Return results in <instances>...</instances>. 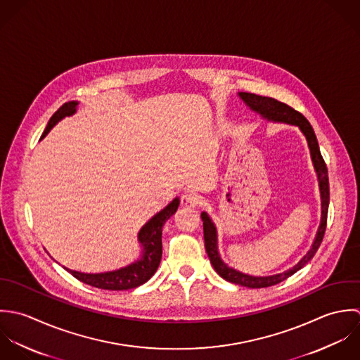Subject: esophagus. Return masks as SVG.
<instances>
[{"label":"esophagus","mask_w":360,"mask_h":360,"mask_svg":"<svg viewBox=\"0 0 360 360\" xmlns=\"http://www.w3.org/2000/svg\"><path fill=\"white\" fill-rule=\"evenodd\" d=\"M181 203L185 207H196L200 203V196L193 191H188L181 196Z\"/></svg>","instance_id":"obj_1"}]
</instances>
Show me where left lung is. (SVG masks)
I'll list each match as a JSON object with an SVG mask.
<instances>
[{
    "instance_id": "8db88e82",
    "label": "left lung",
    "mask_w": 360,
    "mask_h": 360,
    "mask_svg": "<svg viewBox=\"0 0 360 360\" xmlns=\"http://www.w3.org/2000/svg\"><path fill=\"white\" fill-rule=\"evenodd\" d=\"M239 98L245 103V105H248L253 112L259 114L263 120L270 121V122H280V124H288V125H293L297 127L299 131L303 134V136L306 138V142L310 150V157H311V162L314 167V171L317 174V181H319V189H320V199H321V218H320V225L317 228L314 240L310 246V249L307 250V253L290 269H288L283 273H277L273 276H250V274H245L239 270H235L232 267H229L226 263H224V260L219 256L218 252V233H217L216 224L213 222V219L206 212H202V219H203V232H205V246H206V252L209 255L210 263L213 264L217 274L219 277H222L224 280L236 284V285H242V287L248 288H267L276 284H280L281 281L287 280L288 277H290L292 274H295L296 271H299L300 269H303L316 255L324 232H326V224H327V213H328V205H330V186H328V174H327V167L326 162L321 157L320 153V147L317 143V138L314 135V131L311 128V125L309 124V121L297 111H295L293 108H290L287 104L271 98V97H264V96H257L253 93H245V91H239L238 93Z\"/></svg>"
}]
</instances>
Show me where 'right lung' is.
<instances>
[{"label": "right lung", "instance_id": "right-lung-1", "mask_svg": "<svg viewBox=\"0 0 360 360\" xmlns=\"http://www.w3.org/2000/svg\"><path fill=\"white\" fill-rule=\"evenodd\" d=\"M79 101H70L65 103L49 121L44 134L41 139L65 117H72L77 111ZM179 206V198H175L171 203H168L161 212L151 217L143 226L141 228L138 233V242L142 248L141 257L131 264L112 270V271H104V273H80L68 270L75 278L79 281L91 285V287L100 288V289H108V290H125L132 288L141 287L144 283H147L154 273L157 271L161 255H162V226L165 221L171 216L175 214Z\"/></svg>", "mask_w": 360, "mask_h": 360}]
</instances>
